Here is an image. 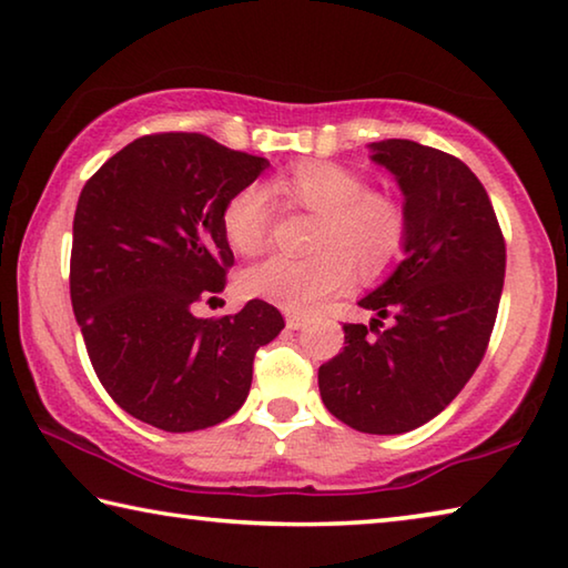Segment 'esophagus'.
Returning a JSON list of instances; mask_svg holds the SVG:
<instances>
[{
    "instance_id": "34e87169",
    "label": "esophagus",
    "mask_w": 568,
    "mask_h": 568,
    "mask_svg": "<svg viewBox=\"0 0 568 568\" xmlns=\"http://www.w3.org/2000/svg\"><path fill=\"white\" fill-rule=\"evenodd\" d=\"M305 315L303 313H295V311H287L285 313V325H287V328H291V331H301L303 328V325H305Z\"/></svg>"
}]
</instances>
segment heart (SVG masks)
<instances>
[{
  "mask_svg": "<svg viewBox=\"0 0 568 568\" xmlns=\"http://www.w3.org/2000/svg\"><path fill=\"white\" fill-rule=\"evenodd\" d=\"M273 190L307 213L321 215L311 257L273 255L245 271L247 295L287 311H307L351 281V263L373 275L388 267L406 245L408 220L386 192H373L343 165L307 160L273 182ZM223 235L240 255H257L271 235V195L250 182L227 197L220 215Z\"/></svg>",
  "mask_w": 568,
  "mask_h": 568,
  "instance_id": "obj_1",
  "label": "heart"
}]
</instances>
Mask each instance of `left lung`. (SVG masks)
Listing matches in <instances>:
<instances>
[{
  "label": "left lung",
  "mask_w": 568,
  "mask_h": 568,
  "mask_svg": "<svg viewBox=\"0 0 568 568\" xmlns=\"http://www.w3.org/2000/svg\"><path fill=\"white\" fill-rule=\"evenodd\" d=\"M408 220L403 261L343 325L345 348L318 371L321 398L363 434L396 436L436 418L474 376L504 291L506 245L484 185L458 158L413 140L371 142ZM383 320L388 329L377 331Z\"/></svg>",
  "instance_id": "left-lung-1"
}]
</instances>
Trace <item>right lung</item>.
I'll list each match as a JSON object with an SVG mask.
<instances>
[{
	"label": "right lung",
	"mask_w": 568,
	"mask_h": 568,
	"mask_svg": "<svg viewBox=\"0 0 568 568\" xmlns=\"http://www.w3.org/2000/svg\"><path fill=\"white\" fill-rule=\"evenodd\" d=\"M271 162L207 134H145L82 187L72 225L70 295L92 368L122 410L187 434L243 406L261 345L285 328L277 307L250 301L197 318L235 263L220 215Z\"/></svg>",
	"instance_id": "1"
}]
</instances>
